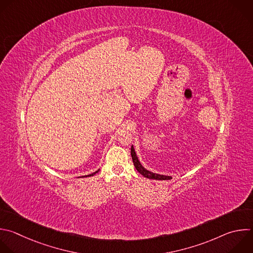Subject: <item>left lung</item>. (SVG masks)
<instances>
[{
  "instance_id": "left-lung-1",
  "label": "left lung",
  "mask_w": 253,
  "mask_h": 253,
  "mask_svg": "<svg viewBox=\"0 0 253 253\" xmlns=\"http://www.w3.org/2000/svg\"><path fill=\"white\" fill-rule=\"evenodd\" d=\"M131 156H132V160H133V163H134V166L136 168V170L142 175L144 176L145 178L147 179H152V180H161V181H165V180H171L172 177L171 176H165V175H160V174H156V173H153L151 171H148L147 169H145V168L142 166V164L140 163L138 157H137V154L135 152V149L133 147V145L131 146Z\"/></svg>"
}]
</instances>
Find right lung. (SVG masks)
<instances>
[{"label":"right lung","instance_id":"1","mask_svg":"<svg viewBox=\"0 0 253 253\" xmlns=\"http://www.w3.org/2000/svg\"><path fill=\"white\" fill-rule=\"evenodd\" d=\"M99 172V170L98 171H95L94 173H92V174H89V175H86V176H82V177H80V178H86V177H92V176H94L96 173H98Z\"/></svg>","mask_w":253,"mask_h":253}]
</instances>
